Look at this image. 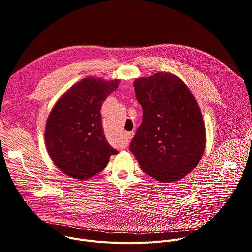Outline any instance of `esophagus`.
<instances>
[{
  "label": "esophagus",
  "instance_id": "obj_1",
  "mask_svg": "<svg viewBox=\"0 0 252 252\" xmlns=\"http://www.w3.org/2000/svg\"><path fill=\"white\" fill-rule=\"evenodd\" d=\"M126 136H127V138H131V137L133 136V131L127 132V133H126Z\"/></svg>",
  "mask_w": 252,
  "mask_h": 252
}]
</instances>
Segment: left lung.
<instances>
[{"label": "left lung", "mask_w": 252, "mask_h": 252, "mask_svg": "<svg viewBox=\"0 0 252 252\" xmlns=\"http://www.w3.org/2000/svg\"><path fill=\"white\" fill-rule=\"evenodd\" d=\"M142 123L129 150L140 168L159 183H173L191 172L205 149V126L188 86L170 73L136 79Z\"/></svg>", "instance_id": "8db88e82"}]
</instances>
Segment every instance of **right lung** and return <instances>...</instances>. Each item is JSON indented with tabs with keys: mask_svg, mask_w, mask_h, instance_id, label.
I'll return each mask as SVG.
<instances>
[{
	"mask_svg": "<svg viewBox=\"0 0 252 252\" xmlns=\"http://www.w3.org/2000/svg\"><path fill=\"white\" fill-rule=\"evenodd\" d=\"M120 81L85 78L65 92L48 118L45 141L61 171L84 181L100 172L117 155L107 142L101 123L102 102Z\"/></svg>",
	"mask_w": 252,
	"mask_h": 252,
	"instance_id": "obj_1",
	"label": "right lung"
}]
</instances>
